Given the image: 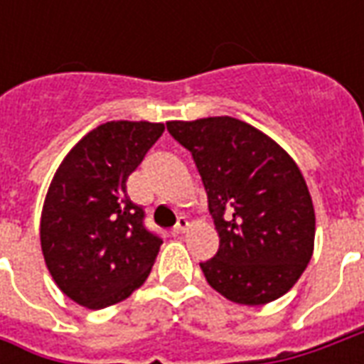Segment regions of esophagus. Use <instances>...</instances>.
Wrapping results in <instances>:
<instances>
[{
    "mask_svg": "<svg viewBox=\"0 0 364 364\" xmlns=\"http://www.w3.org/2000/svg\"><path fill=\"white\" fill-rule=\"evenodd\" d=\"M189 228V220L185 218V216H179L177 218V224L173 226V230H171V234L173 236H181V234H185V230Z\"/></svg>",
    "mask_w": 364,
    "mask_h": 364,
    "instance_id": "1",
    "label": "esophagus"
}]
</instances>
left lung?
Here are the masks:
<instances>
[{
    "label": "left lung",
    "instance_id": "1",
    "mask_svg": "<svg viewBox=\"0 0 364 364\" xmlns=\"http://www.w3.org/2000/svg\"><path fill=\"white\" fill-rule=\"evenodd\" d=\"M195 159L220 247L200 269L232 302L261 306L287 294L312 259L316 214L300 169L244 120H171Z\"/></svg>",
    "mask_w": 364,
    "mask_h": 364
}]
</instances>
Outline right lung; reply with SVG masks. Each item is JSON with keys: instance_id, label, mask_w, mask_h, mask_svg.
<instances>
[{"instance_id": "1", "label": "right lung", "mask_w": 364, "mask_h": 364, "mask_svg": "<svg viewBox=\"0 0 364 364\" xmlns=\"http://www.w3.org/2000/svg\"><path fill=\"white\" fill-rule=\"evenodd\" d=\"M164 130L148 120L105 122L75 144L52 179L41 216L43 255L58 289L80 306L117 304L150 274L164 242L144 226L127 179Z\"/></svg>"}]
</instances>
